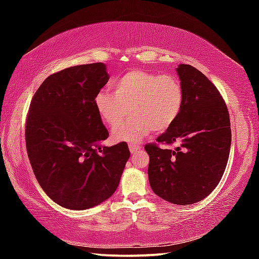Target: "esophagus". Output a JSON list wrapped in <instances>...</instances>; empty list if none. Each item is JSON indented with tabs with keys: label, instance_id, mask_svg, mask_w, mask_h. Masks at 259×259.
I'll return each mask as SVG.
<instances>
[{
	"label": "esophagus",
	"instance_id": "esophagus-1",
	"mask_svg": "<svg viewBox=\"0 0 259 259\" xmlns=\"http://www.w3.org/2000/svg\"><path fill=\"white\" fill-rule=\"evenodd\" d=\"M129 150L131 152V154H135V153H137L139 150H142V146L138 145V144H134V145H129Z\"/></svg>",
	"mask_w": 259,
	"mask_h": 259
}]
</instances>
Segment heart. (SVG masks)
<instances>
[{
    "label": "heart",
    "instance_id": "b5f03b06",
    "mask_svg": "<svg viewBox=\"0 0 259 259\" xmlns=\"http://www.w3.org/2000/svg\"><path fill=\"white\" fill-rule=\"evenodd\" d=\"M114 94L103 90L96 95L95 107L105 124L113 128L127 116L134 119L112 131L115 143H135L151 133H163L178 119L184 91L178 78L170 74L133 69L114 82Z\"/></svg>",
    "mask_w": 259,
    "mask_h": 259
}]
</instances>
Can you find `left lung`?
I'll use <instances>...</instances> for the list:
<instances>
[{
	"label": "left lung",
	"instance_id": "left-lung-1",
	"mask_svg": "<svg viewBox=\"0 0 259 259\" xmlns=\"http://www.w3.org/2000/svg\"><path fill=\"white\" fill-rule=\"evenodd\" d=\"M177 74L184 104L176 122L159 136L163 150L147 144L148 179L153 192L175 204H192L208 196L223 177L231 150L230 115L217 88L199 69L181 64Z\"/></svg>",
	"mask_w": 259,
	"mask_h": 259
}]
</instances>
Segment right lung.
Returning a JSON list of instances; mask_svg holds the SVG:
<instances>
[{
    "label": "right lung",
    "instance_id": "1",
    "mask_svg": "<svg viewBox=\"0 0 259 259\" xmlns=\"http://www.w3.org/2000/svg\"><path fill=\"white\" fill-rule=\"evenodd\" d=\"M108 78L103 63L65 68L48 76L30 102V165L42 190L64 208L84 210L111 198L130 156L124 143L100 145L108 131L94 100Z\"/></svg>",
    "mask_w": 259,
    "mask_h": 259
}]
</instances>
